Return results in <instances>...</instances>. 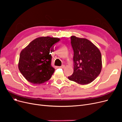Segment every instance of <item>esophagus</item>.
I'll return each instance as SVG.
<instances>
[{
    "label": "esophagus",
    "instance_id": "34e87169",
    "mask_svg": "<svg viewBox=\"0 0 122 122\" xmlns=\"http://www.w3.org/2000/svg\"><path fill=\"white\" fill-rule=\"evenodd\" d=\"M65 66L64 65H61V66H60V67H59V68L63 69V68H65Z\"/></svg>",
    "mask_w": 122,
    "mask_h": 122
}]
</instances>
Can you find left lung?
Masks as SVG:
<instances>
[{"label":"left lung","instance_id":"1","mask_svg":"<svg viewBox=\"0 0 122 122\" xmlns=\"http://www.w3.org/2000/svg\"><path fill=\"white\" fill-rule=\"evenodd\" d=\"M71 44L74 51V72L68 79L82 85L90 83L101 71L100 51L86 39L71 36Z\"/></svg>","mask_w":122,"mask_h":122}]
</instances>
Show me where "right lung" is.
<instances>
[{
	"label": "right lung",
	"mask_w": 122,
	"mask_h": 122,
	"mask_svg": "<svg viewBox=\"0 0 122 122\" xmlns=\"http://www.w3.org/2000/svg\"><path fill=\"white\" fill-rule=\"evenodd\" d=\"M60 39L42 36L33 40L21 51L18 68L29 82L39 84L49 80L55 69L51 66V47Z\"/></svg>",
	"instance_id": "right-lung-1"
}]
</instances>
